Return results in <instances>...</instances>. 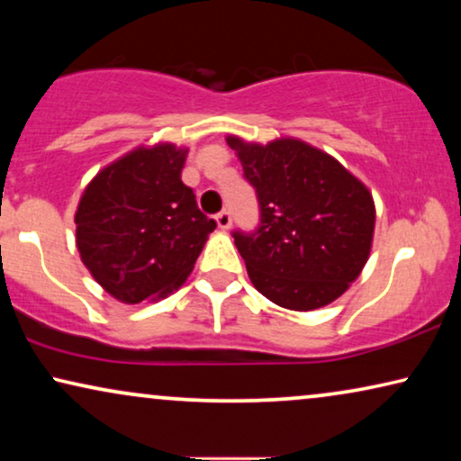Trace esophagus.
I'll list each match as a JSON object with an SVG mask.
<instances>
[{
    "mask_svg": "<svg viewBox=\"0 0 461 461\" xmlns=\"http://www.w3.org/2000/svg\"><path fill=\"white\" fill-rule=\"evenodd\" d=\"M216 222H218V226H220V229H222V230H229L230 224H232L230 212H229V210L218 212V213H216Z\"/></svg>",
    "mask_w": 461,
    "mask_h": 461,
    "instance_id": "esophagus-1",
    "label": "esophagus"
}]
</instances>
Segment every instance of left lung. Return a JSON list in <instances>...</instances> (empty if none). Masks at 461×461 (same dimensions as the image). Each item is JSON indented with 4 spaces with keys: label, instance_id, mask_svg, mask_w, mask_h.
<instances>
[{
    "label": "left lung",
    "instance_id": "8db88e82",
    "mask_svg": "<svg viewBox=\"0 0 461 461\" xmlns=\"http://www.w3.org/2000/svg\"><path fill=\"white\" fill-rule=\"evenodd\" d=\"M254 186L260 224L232 230L254 287L289 311L339 298L361 273L375 207L363 182L323 150L283 138L260 147L230 136Z\"/></svg>",
    "mask_w": 461,
    "mask_h": 461
}]
</instances>
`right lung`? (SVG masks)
I'll list each match as a JSON object with an SVG mask.
<instances>
[{"label":"right lung","mask_w":461,"mask_h":461,"mask_svg":"<svg viewBox=\"0 0 461 461\" xmlns=\"http://www.w3.org/2000/svg\"><path fill=\"white\" fill-rule=\"evenodd\" d=\"M185 149H136L104 167L79 201L77 249L94 279L138 304L178 289L216 220L199 210L180 174Z\"/></svg>","instance_id":"add662e5"}]
</instances>
